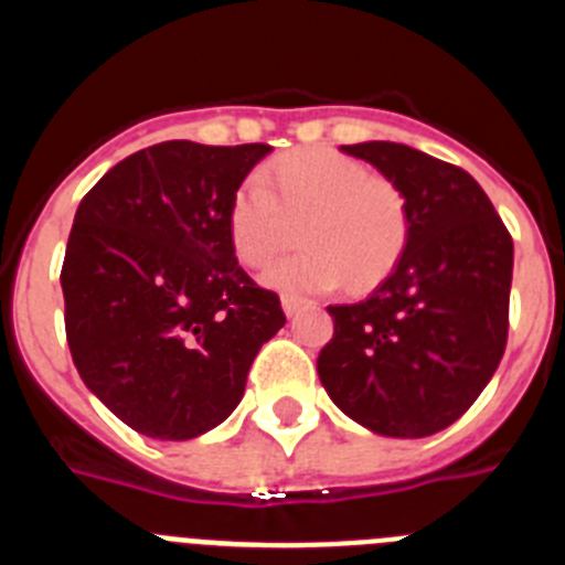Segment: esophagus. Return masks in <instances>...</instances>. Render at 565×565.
<instances>
[{"instance_id": "obj_1", "label": "esophagus", "mask_w": 565, "mask_h": 565, "mask_svg": "<svg viewBox=\"0 0 565 565\" xmlns=\"http://www.w3.org/2000/svg\"><path fill=\"white\" fill-rule=\"evenodd\" d=\"M306 306H308V300H302V297H294V294H282V311H286L288 317H294L297 311H302Z\"/></svg>"}]
</instances>
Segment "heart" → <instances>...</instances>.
Returning <instances> with one entry per match:
<instances>
[{
	"label": "heart",
	"mask_w": 565,
	"mask_h": 565,
	"mask_svg": "<svg viewBox=\"0 0 565 565\" xmlns=\"http://www.w3.org/2000/svg\"><path fill=\"white\" fill-rule=\"evenodd\" d=\"M300 225L306 248L274 265L265 282L279 291L365 294L392 277L408 248L412 209L406 191L383 173L334 148L282 153L257 177L239 182L225 211L234 257L268 268Z\"/></svg>",
	"instance_id": "1"
}]
</instances>
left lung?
<instances>
[{
  "label": "left lung",
  "mask_w": 565,
  "mask_h": 565,
  "mask_svg": "<svg viewBox=\"0 0 565 565\" xmlns=\"http://www.w3.org/2000/svg\"><path fill=\"white\" fill-rule=\"evenodd\" d=\"M397 182L412 209L408 248L371 297L329 306L334 337L317 356L342 412L385 437H428L469 412L509 340L514 243L462 168L399 142L342 145Z\"/></svg>",
  "instance_id": "1"
}]
</instances>
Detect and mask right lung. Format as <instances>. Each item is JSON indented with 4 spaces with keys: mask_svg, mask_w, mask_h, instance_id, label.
I'll use <instances>...</instances> for the list:
<instances>
[{
    "mask_svg": "<svg viewBox=\"0 0 565 565\" xmlns=\"http://www.w3.org/2000/svg\"><path fill=\"white\" fill-rule=\"evenodd\" d=\"M271 145L171 139L82 196L62 263L65 334L82 383L157 440L211 431L286 315L236 263L225 211Z\"/></svg>",
    "mask_w": 565,
    "mask_h": 565,
    "instance_id": "add662e5",
    "label": "right lung"
}]
</instances>
